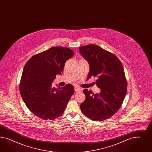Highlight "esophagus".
I'll use <instances>...</instances> for the list:
<instances>
[{
    "instance_id": "1",
    "label": "esophagus",
    "mask_w": 152,
    "mask_h": 152,
    "mask_svg": "<svg viewBox=\"0 0 152 152\" xmlns=\"http://www.w3.org/2000/svg\"><path fill=\"white\" fill-rule=\"evenodd\" d=\"M81 90H82L80 88H78V87H75V91L76 92H80V91H81Z\"/></svg>"
}]
</instances>
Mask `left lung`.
Instances as JSON below:
<instances>
[{
  "label": "left lung",
  "mask_w": 152,
  "mask_h": 152,
  "mask_svg": "<svg viewBox=\"0 0 152 152\" xmlns=\"http://www.w3.org/2000/svg\"><path fill=\"white\" fill-rule=\"evenodd\" d=\"M80 54L90 66L88 78L97 77L99 94L83 90L85 100L80 105L83 114L90 119L103 121L119 110L127 91L123 64L116 56L96 45L79 47Z\"/></svg>",
  "instance_id": "1"
}]
</instances>
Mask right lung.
<instances>
[{
    "label": "right lung",
    "instance_id": "obj_1",
    "mask_svg": "<svg viewBox=\"0 0 152 152\" xmlns=\"http://www.w3.org/2000/svg\"><path fill=\"white\" fill-rule=\"evenodd\" d=\"M74 55L69 48L52 47L33 56L25 64L19 91L28 109L40 119H55L64 113L75 92L74 86L67 84L56 88H52V83Z\"/></svg>",
    "mask_w": 152,
    "mask_h": 152
}]
</instances>
